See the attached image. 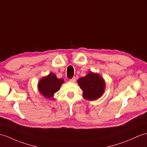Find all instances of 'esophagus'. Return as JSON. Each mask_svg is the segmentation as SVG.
Here are the masks:
<instances>
[{"label":"esophagus","mask_w":147,"mask_h":147,"mask_svg":"<svg viewBox=\"0 0 147 147\" xmlns=\"http://www.w3.org/2000/svg\"><path fill=\"white\" fill-rule=\"evenodd\" d=\"M76 77H73L72 78H71V79L69 80V81L70 82H72V83H74V82H76Z\"/></svg>","instance_id":"esophagus-1"}]
</instances>
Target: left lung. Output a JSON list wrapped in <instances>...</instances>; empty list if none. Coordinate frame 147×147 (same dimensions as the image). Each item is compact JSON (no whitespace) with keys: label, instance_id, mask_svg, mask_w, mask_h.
<instances>
[{"label":"left lung","instance_id":"left-lung-1","mask_svg":"<svg viewBox=\"0 0 147 147\" xmlns=\"http://www.w3.org/2000/svg\"><path fill=\"white\" fill-rule=\"evenodd\" d=\"M77 83L83 91V97L88 100H95L105 92V81L97 73L88 72L80 78Z\"/></svg>","mask_w":147,"mask_h":147}]
</instances>
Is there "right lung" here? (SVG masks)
I'll list each match as a JSON object with an SVG mask.
<instances>
[{"instance_id": "right-lung-1", "label": "right lung", "mask_w": 147, "mask_h": 147, "mask_svg": "<svg viewBox=\"0 0 147 147\" xmlns=\"http://www.w3.org/2000/svg\"><path fill=\"white\" fill-rule=\"evenodd\" d=\"M64 80L62 78H58L56 75L50 73L48 76L43 77L38 82V90L39 92L48 99H54L53 96L58 92Z\"/></svg>"}]
</instances>
